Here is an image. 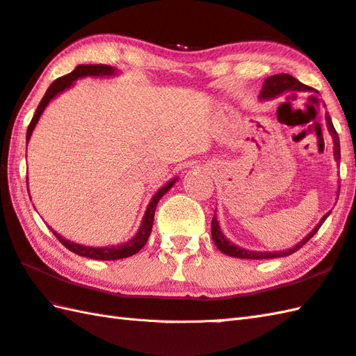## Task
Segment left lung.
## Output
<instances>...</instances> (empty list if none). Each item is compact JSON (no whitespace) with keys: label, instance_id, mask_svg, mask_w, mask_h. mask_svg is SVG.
I'll return each instance as SVG.
<instances>
[{"label":"left lung","instance_id":"obj_1","mask_svg":"<svg viewBox=\"0 0 356 356\" xmlns=\"http://www.w3.org/2000/svg\"><path fill=\"white\" fill-rule=\"evenodd\" d=\"M295 89H309L305 85H302L301 81L296 80L295 76H291L290 74H277V75H271L267 76L266 81H264L262 89H261V99H273L276 95H281L284 92H287V90H295ZM325 120H327V128H329L330 134L333 136V143H335V159L339 160L341 159V149H339V137H338V132L333 127L332 123V118L329 115V113H325ZM330 213H327L323 220L319 222V224L315 227V229L305 238L302 242H299L296 247L290 248V250H285V252L281 253H257V252H248V250H242L239 247L233 245L232 242H228L224 234H222L219 224H218V219H216V214L211 220V236H213V242L216 243V247H218L222 253H225L228 256H233V257H241V259H273V257H282V256H289L291 253L298 252L299 248H301L305 242L310 241L315 233L324 224V220L327 219V216Z\"/></svg>","mask_w":356,"mask_h":356}]
</instances>
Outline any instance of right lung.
<instances>
[{
	"label": "right lung",
	"instance_id": "1",
	"mask_svg": "<svg viewBox=\"0 0 356 356\" xmlns=\"http://www.w3.org/2000/svg\"><path fill=\"white\" fill-rule=\"evenodd\" d=\"M113 72H114V69L111 66H106V65H80V66H76L71 74L63 75V76H60V79L55 80L52 85L49 86V89L46 90V94H44L43 99H41L37 111H35V114L32 117L29 127H27L26 142H29L32 131L35 128V124H37L41 113H43L46 104L51 102L55 95L63 92L65 89H67L76 79H80V76H85V75H111ZM174 182H176V179L171 180V182H168L165 186L160 188V190L154 194V197L151 199L149 205H148V210H146V213H145V218H143L140 229H138L134 238H132L129 242L123 243V245H113V247H104V248L85 247V245H79V243H74L71 241H66L65 238H61L60 234L54 232L55 238H57L67 250H71L72 253L85 256V257H90V259L115 261V259H123V257H129L132 254H136L137 252H140V250L143 248V245L146 243V241H148V238H149L152 222H154L156 207L159 204V200L163 197V194L170 190V188L174 185Z\"/></svg>",
	"mask_w": 356,
	"mask_h": 356
}]
</instances>
